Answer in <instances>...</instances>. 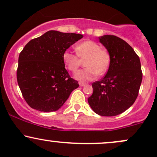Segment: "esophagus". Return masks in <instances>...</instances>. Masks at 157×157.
I'll list each match as a JSON object with an SVG mask.
<instances>
[{
    "instance_id": "obj_1",
    "label": "esophagus",
    "mask_w": 157,
    "mask_h": 157,
    "mask_svg": "<svg viewBox=\"0 0 157 157\" xmlns=\"http://www.w3.org/2000/svg\"><path fill=\"white\" fill-rule=\"evenodd\" d=\"M79 85L81 86V87H82V86H85L86 84L85 83H84V82H79Z\"/></svg>"
}]
</instances>
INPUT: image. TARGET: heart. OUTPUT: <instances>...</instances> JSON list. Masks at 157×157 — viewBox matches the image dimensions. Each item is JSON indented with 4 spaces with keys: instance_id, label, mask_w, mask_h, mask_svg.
I'll use <instances>...</instances> for the list:
<instances>
[{
    "instance_id": "b5f03b06",
    "label": "heart",
    "mask_w": 157,
    "mask_h": 157,
    "mask_svg": "<svg viewBox=\"0 0 157 157\" xmlns=\"http://www.w3.org/2000/svg\"><path fill=\"white\" fill-rule=\"evenodd\" d=\"M77 54L70 50H66L63 54V60L70 71L75 72L82 60H85L87 67L78 70L75 73V78L82 82L93 80L99 75H103L109 70L111 63L110 53L106 49L101 48L96 42L86 40L78 43L75 47Z\"/></svg>"
}]
</instances>
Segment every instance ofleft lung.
Returning a JSON list of instances; mask_svg holds the SVG:
<instances>
[{
  "label": "left lung",
  "mask_w": 157,
  "mask_h": 157,
  "mask_svg": "<svg viewBox=\"0 0 157 157\" xmlns=\"http://www.w3.org/2000/svg\"><path fill=\"white\" fill-rule=\"evenodd\" d=\"M99 39L110 53L111 63L102 80L92 84L93 94L87 101L97 114L112 117L125 112L137 98L142 81L141 62L122 39L114 35Z\"/></svg>",
  "instance_id": "left-lung-1"
}]
</instances>
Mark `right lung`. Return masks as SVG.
Segmentation results:
<instances>
[{
	"mask_svg": "<svg viewBox=\"0 0 157 157\" xmlns=\"http://www.w3.org/2000/svg\"><path fill=\"white\" fill-rule=\"evenodd\" d=\"M82 34L49 31L28 42L18 57L17 82L32 109L49 112L64 104L78 83L65 69L63 54Z\"/></svg>",
	"mask_w": 157,
	"mask_h": 157,
	"instance_id": "obj_1",
	"label": "right lung"
}]
</instances>
